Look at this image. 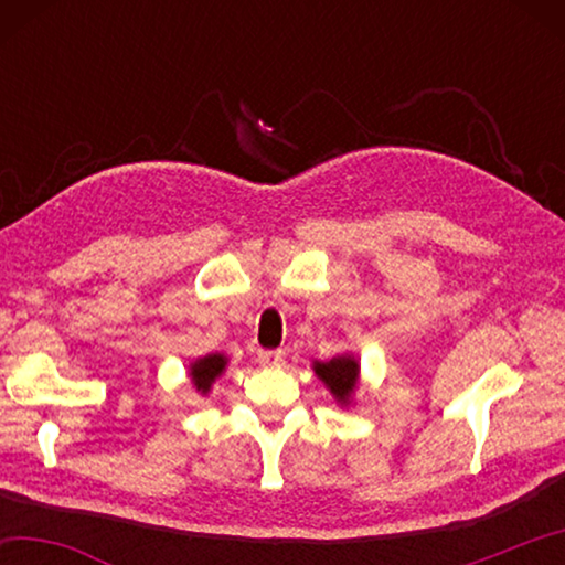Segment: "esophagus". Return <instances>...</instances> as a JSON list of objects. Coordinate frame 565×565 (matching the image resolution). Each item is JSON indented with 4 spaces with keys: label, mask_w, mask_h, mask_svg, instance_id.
Wrapping results in <instances>:
<instances>
[{
    "label": "esophagus",
    "mask_w": 565,
    "mask_h": 565,
    "mask_svg": "<svg viewBox=\"0 0 565 565\" xmlns=\"http://www.w3.org/2000/svg\"><path fill=\"white\" fill-rule=\"evenodd\" d=\"M256 359H259L262 366L276 369V366H281V363H284L286 353H284V351H269V349H262L259 353H256Z\"/></svg>",
    "instance_id": "esophagus-1"
}]
</instances>
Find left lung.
Segmentation results:
<instances>
[{"label":"left lung","instance_id":"left-lung-1","mask_svg":"<svg viewBox=\"0 0 565 565\" xmlns=\"http://www.w3.org/2000/svg\"><path fill=\"white\" fill-rule=\"evenodd\" d=\"M313 371L327 384L333 398L341 406H347L359 384V361L351 353H343V356H333L331 361H313Z\"/></svg>","mask_w":565,"mask_h":565}]
</instances>
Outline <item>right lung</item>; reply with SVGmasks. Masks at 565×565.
<instances>
[{
	"label": "right lung",
	"instance_id": "1",
	"mask_svg": "<svg viewBox=\"0 0 565 565\" xmlns=\"http://www.w3.org/2000/svg\"><path fill=\"white\" fill-rule=\"evenodd\" d=\"M224 369H226L224 353H209L204 359H196L189 369L191 384L196 386L199 394H209V388H212L214 381L224 374Z\"/></svg>",
	"mask_w": 565,
	"mask_h": 565
}]
</instances>
